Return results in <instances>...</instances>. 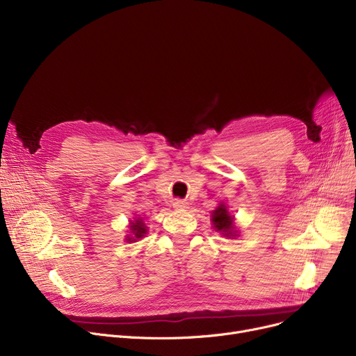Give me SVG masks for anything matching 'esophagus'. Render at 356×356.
Returning a JSON list of instances; mask_svg holds the SVG:
<instances>
[{
  "mask_svg": "<svg viewBox=\"0 0 356 356\" xmlns=\"http://www.w3.org/2000/svg\"><path fill=\"white\" fill-rule=\"evenodd\" d=\"M173 208H176V209H186V208H188V202L183 200V199H175L173 200Z\"/></svg>",
  "mask_w": 356,
  "mask_h": 356,
  "instance_id": "esophagus-1",
  "label": "esophagus"
}]
</instances>
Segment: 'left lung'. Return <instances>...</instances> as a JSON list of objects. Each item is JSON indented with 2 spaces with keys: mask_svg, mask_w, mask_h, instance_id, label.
Returning <instances> with one entry per match:
<instances>
[{
  "mask_svg": "<svg viewBox=\"0 0 356 356\" xmlns=\"http://www.w3.org/2000/svg\"><path fill=\"white\" fill-rule=\"evenodd\" d=\"M212 220H213V227L215 229L225 232L227 236H235L234 235V223H232V218L229 216L227 208L220 204V207L213 212L212 215Z\"/></svg>",
  "mask_w": 356,
  "mask_h": 356,
  "instance_id": "left-lung-1",
  "label": "left lung"
}]
</instances>
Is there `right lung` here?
I'll list each match as a JSON object with an SVG mask.
<instances>
[{"label":"right lung","mask_w":356,"mask_h":356,"mask_svg":"<svg viewBox=\"0 0 356 356\" xmlns=\"http://www.w3.org/2000/svg\"><path fill=\"white\" fill-rule=\"evenodd\" d=\"M131 231L136 235V238H141L145 234V228H144V223L141 222V219H137L136 222H133V225H131ZM131 241V238L128 239Z\"/></svg>","instance_id":"right-lung-1"}]
</instances>
